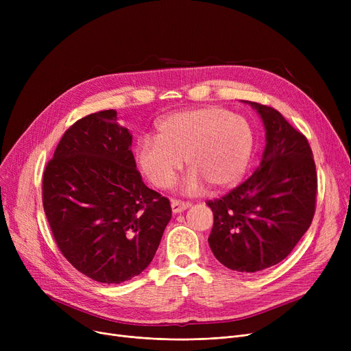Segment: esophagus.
Wrapping results in <instances>:
<instances>
[{"mask_svg":"<svg viewBox=\"0 0 351 351\" xmlns=\"http://www.w3.org/2000/svg\"><path fill=\"white\" fill-rule=\"evenodd\" d=\"M171 206H172V212L173 213H179V212H183V210H186L188 208H191V202H183V200H179V199H172Z\"/></svg>","mask_w":351,"mask_h":351,"instance_id":"obj_1","label":"esophagus"}]
</instances>
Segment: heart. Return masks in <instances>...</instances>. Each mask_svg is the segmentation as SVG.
<instances>
[{"mask_svg":"<svg viewBox=\"0 0 351 351\" xmlns=\"http://www.w3.org/2000/svg\"><path fill=\"white\" fill-rule=\"evenodd\" d=\"M254 147L249 121L219 106L186 109L165 117L155 141L136 145V165L158 189L171 188L185 159L191 173L185 189L197 192L205 183L230 188L245 175Z\"/></svg>","mask_w":351,"mask_h":351,"instance_id":"b5f03b06","label":"heart"}]
</instances>
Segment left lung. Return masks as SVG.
<instances>
[{
    "instance_id": "8db88e82",
    "label": "left lung",
    "mask_w": 351,
    "mask_h": 351,
    "mask_svg": "<svg viewBox=\"0 0 351 351\" xmlns=\"http://www.w3.org/2000/svg\"><path fill=\"white\" fill-rule=\"evenodd\" d=\"M249 104L266 129V147L243 183L208 200L213 212L209 246L230 270L253 273L285 261L311 225L317 172L307 138L271 106Z\"/></svg>"
}]
</instances>
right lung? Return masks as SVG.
Masks as SVG:
<instances>
[{
    "mask_svg": "<svg viewBox=\"0 0 351 351\" xmlns=\"http://www.w3.org/2000/svg\"><path fill=\"white\" fill-rule=\"evenodd\" d=\"M117 110L86 115L61 138L43 176V204L65 259L99 283L131 280L154 259L172 217L147 188Z\"/></svg>",
    "mask_w": 351,
    "mask_h": 351,
    "instance_id": "add662e5",
    "label": "right lung"
}]
</instances>
